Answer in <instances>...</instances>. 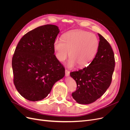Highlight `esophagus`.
<instances>
[{
  "instance_id": "34e87169",
  "label": "esophagus",
  "mask_w": 130,
  "mask_h": 130,
  "mask_svg": "<svg viewBox=\"0 0 130 130\" xmlns=\"http://www.w3.org/2000/svg\"><path fill=\"white\" fill-rule=\"evenodd\" d=\"M69 74H70V72L68 71L67 70H65V75H66V76H69Z\"/></svg>"
}]
</instances>
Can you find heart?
I'll use <instances>...</instances> for the list:
<instances>
[{
  "label": "heart",
  "mask_w": 130,
  "mask_h": 130,
  "mask_svg": "<svg viewBox=\"0 0 130 130\" xmlns=\"http://www.w3.org/2000/svg\"><path fill=\"white\" fill-rule=\"evenodd\" d=\"M99 45L95 35L83 30H75L64 34L62 40H55L54 48L57 59L61 62L66 60L69 52L68 68H73L76 64L78 68H84L93 60Z\"/></svg>",
  "instance_id": "1"
}]
</instances>
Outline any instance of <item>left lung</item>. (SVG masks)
I'll return each instance as SVG.
<instances>
[{
	"label": "left lung",
	"instance_id": "1",
	"mask_svg": "<svg viewBox=\"0 0 130 130\" xmlns=\"http://www.w3.org/2000/svg\"><path fill=\"white\" fill-rule=\"evenodd\" d=\"M98 52L87 67L73 72L70 75L76 81L77 89L73 99L80 104H89L105 93L112 82L115 70V55L109 43L99 34Z\"/></svg>",
	"mask_w": 130,
	"mask_h": 130
}]
</instances>
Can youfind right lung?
<instances>
[{
    "mask_svg": "<svg viewBox=\"0 0 130 130\" xmlns=\"http://www.w3.org/2000/svg\"><path fill=\"white\" fill-rule=\"evenodd\" d=\"M59 32L56 25H42L26 33L18 43L12 60L13 82L27 100L44 99L55 82L64 76V67L54 55Z\"/></svg>",
    "mask_w": 130,
    "mask_h": 130,
    "instance_id": "right-lung-1",
    "label": "right lung"
}]
</instances>
